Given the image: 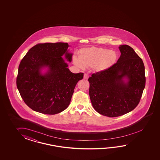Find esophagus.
Listing matches in <instances>:
<instances>
[{
	"instance_id": "obj_1",
	"label": "esophagus",
	"mask_w": 160,
	"mask_h": 160,
	"mask_svg": "<svg viewBox=\"0 0 160 160\" xmlns=\"http://www.w3.org/2000/svg\"><path fill=\"white\" fill-rule=\"evenodd\" d=\"M83 78L85 79H88V74H85L84 75H83Z\"/></svg>"
}]
</instances>
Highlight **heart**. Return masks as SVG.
I'll list each match as a JSON object with an SVG mask.
<instances>
[{
  "instance_id": "heart-1",
  "label": "heart",
  "mask_w": 160,
  "mask_h": 160,
  "mask_svg": "<svg viewBox=\"0 0 160 160\" xmlns=\"http://www.w3.org/2000/svg\"><path fill=\"white\" fill-rule=\"evenodd\" d=\"M118 55L116 51L103 48H83L79 57L74 56L73 62L79 68H94L97 72H103L112 68L116 63Z\"/></svg>"
}]
</instances>
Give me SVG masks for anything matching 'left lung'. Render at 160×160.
Returning <instances> with one entry per match:
<instances>
[{"label":"left lung","instance_id":"1","mask_svg":"<svg viewBox=\"0 0 160 160\" xmlns=\"http://www.w3.org/2000/svg\"><path fill=\"white\" fill-rule=\"evenodd\" d=\"M121 56L112 68L88 78L94 109L103 116L116 117L132 111L139 103L145 86L142 59L128 45L119 47Z\"/></svg>","mask_w":160,"mask_h":160}]
</instances>
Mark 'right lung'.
Segmentation results:
<instances>
[{
    "instance_id": "obj_1",
    "label": "right lung",
    "mask_w": 160,
    "mask_h": 160,
    "mask_svg": "<svg viewBox=\"0 0 160 160\" xmlns=\"http://www.w3.org/2000/svg\"><path fill=\"white\" fill-rule=\"evenodd\" d=\"M68 43H39L31 48L21 61L17 86L29 108L46 114H55L68 107L77 82L83 73H72L62 57L71 62ZM45 68L47 71L42 72Z\"/></svg>"
}]
</instances>
